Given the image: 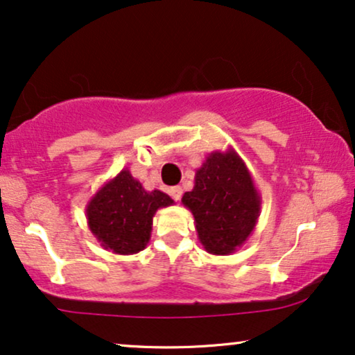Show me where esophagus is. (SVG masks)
Here are the masks:
<instances>
[{
	"label": "esophagus",
	"mask_w": 355,
	"mask_h": 355,
	"mask_svg": "<svg viewBox=\"0 0 355 355\" xmlns=\"http://www.w3.org/2000/svg\"><path fill=\"white\" fill-rule=\"evenodd\" d=\"M170 195H172V198H173L175 201H180V198L183 195L182 187H172V188H170Z\"/></svg>",
	"instance_id": "1"
}]
</instances>
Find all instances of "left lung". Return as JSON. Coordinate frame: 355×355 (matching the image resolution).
I'll list each match as a JSON object with an SVG mask.
<instances>
[{"instance_id":"8db88e82","label":"left lung","mask_w":355,"mask_h":355,"mask_svg":"<svg viewBox=\"0 0 355 355\" xmlns=\"http://www.w3.org/2000/svg\"><path fill=\"white\" fill-rule=\"evenodd\" d=\"M182 202L195 217L198 239L206 252L222 257L247 242L261 209L252 173L232 148L207 155L196 170L195 187Z\"/></svg>"}]
</instances>
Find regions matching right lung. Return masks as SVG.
Wrapping results in <instances>:
<instances>
[{"mask_svg":"<svg viewBox=\"0 0 355 355\" xmlns=\"http://www.w3.org/2000/svg\"><path fill=\"white\" fill-rule=\"evenodd\" d=\"M173 200L160 190L146 191L128 168L103 183L86 206L87 225L108 252L135 254L146 248L153 217Z\"/></svg>","mask_w":355,"mask_h":355,"instance_id":"obj_1","label":"right lung"}]
</instances>
